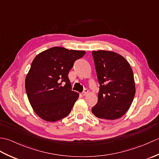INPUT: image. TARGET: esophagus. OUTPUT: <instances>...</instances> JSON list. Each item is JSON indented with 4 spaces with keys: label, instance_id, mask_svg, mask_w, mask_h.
<instances>
[{
    "label": "esophagus",
    "instance_id": "1",
    "mask_svg": "<svg viewBox=\"0 0 159 159\" xmlns=\"http://www.w3.org/2000/svg\"><path fill=\"white\" fill-rule=\"evenodd\" d=\"M87 92H88V90H87V89H85L83 90V92H82V93H81V95L83 96H85V95H87Z\"/></svg>",
    "mask_w": 159,
    "mask_h": 159
}]
</instances>
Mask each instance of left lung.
<instances>
[{"instance_id": "left-lung-1", "label": "left lung", "mask_w": 159, "mask_h": 159, "mask_svg": "<svg viewBox=\"0 0 159 159\" xmlns=\"http://www.w3.org/2000/svg\"><path fill=\"white\" fill-rule=\"evenodd\" d=\"M92 55L100 89L92 112L100 119H119L127 112L135 94L133 70L116 52L98 50L93 51Z\"/></svg>"}]
</instances>
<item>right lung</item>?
Instances as JSON below:
<instances>
[{
    "instance_id": "1",
    "label": "right lung",
    "mask_w": 159,
    "mask_h": 159,
    "mask_svg": "<svg viewBox=\"0 0 159 159\" xmlns=\"http://www.w3.org/2000/svg\"><path fill=\"white\" fill-rule=\"evenodd\" d=\"M85 53L53 47L33 59L26 77L25 89L32 108L42 119L56 121L70 113L79 93L72 90L68 73L75 61Z\"/></svg>"
}]
</instances>
